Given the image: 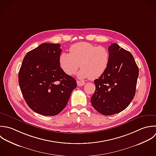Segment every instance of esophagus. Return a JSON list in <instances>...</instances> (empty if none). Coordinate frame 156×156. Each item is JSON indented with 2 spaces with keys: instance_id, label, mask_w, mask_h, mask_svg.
<instances>
[{
  "instance_id": "obj_1",
  "label": "esophagus",
  "mask_w": 156,
  "mask_h": 156,
  "mask_svg": "<svg viewBox=\"0 0 156 156\" xmlns=\"http://www.w3.org/2000/svg\"><path fill=\"white\" fill-rule=\"evenodd\" d=\"M76 83H77V85L78 86H83L85 84V83L84 82H83V81H76Z\"/></svg>"
}]
</instances>
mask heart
I'll list each match as a JSON object with an SVG mask.
<instances>
[{
	"mask_svg": "<svg viewBox=\"0 0 156 156\" xmlns=\"http://www.w3.org/2000/svg\"><path fill=\"white\" fill-rule=\"evenodd\" d=\"M69 51L70 53H62L59 58L61 68L69 75H74L80 64L81 69L78 77L95 80L100 77L108 67L110 54L105 47L82 42L72 45Z\"/></svg>",
	"mask_w": 156,
	"mask_h": 156,
	"instance_id": "1",
	"label": "heart"
}]
</instances>
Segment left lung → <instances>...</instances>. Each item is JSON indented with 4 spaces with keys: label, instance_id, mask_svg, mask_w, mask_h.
Segmentation results:
<instances>
[{
    "label": "left lung",
    "instance_id": "obj_1",
    "mask_svg": "<svg viewBox=\"0 0 156 156\" xmlns=\"http://www.w3.org/2000/svg\"><path fill=\"white\" fill-rule=\"evenodd\" d=\"M110 61L106 72L94 80L92 106L105 115L118 114L130 104L136 94L139 68L132 54L117 44L109 47Z\"/></svg>",
    "mask_w": 156,
    "mask_h": 156
}]
</instances>
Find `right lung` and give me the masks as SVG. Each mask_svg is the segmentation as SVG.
I'll use <instances>...</instances> for the list:
<instances>
[{
	"instance_id": "add662e5",
	"label": "right lung",
	"mask_w": 156,
	"mask_h": 156,
	"mask_svg": "<svg viewBox=\"0 0 156 156\" xmlns=\"http://www.w3.org/2000/svg\"><path fill=\"white\" fill-rule=\"evenodd\" d=\"M60 47L59 44L43 43L28 51L19 72V84L27 104L45 116L61 112L76 87L75 79L59 66Z\"/></svg>"
}]
</instances>
